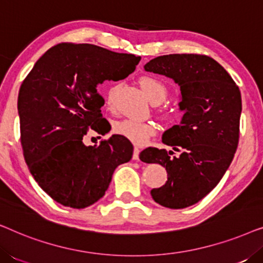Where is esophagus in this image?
<instances>
[{"label":"esophagus","instance_id":"obj_1","mask_svg":"<svg viewBox=\"0 0 263 263\" xmlns=\"http://www.w3.org/2000/svg\"><path fill=\"white\" fill-rule=\"evenodd\" d=\"M139 154H140V149L138 147H135L134 148V153H133V159L134 160H139Z\"/></svg>","mask_w":263,"mask_h":263}]
</instances>
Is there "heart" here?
<instances>
[{"label":"heart","instance_id":"heart-1","mask_svg":"<svg viewBox=\"0 0 263 263\" xmlns=\"http://www.w3.org/2000/svg\"><path fill=\"white\" fill-rule=\"evenodd\" d=\"M140 86H141L143 92L147 98L153 104H159L164 102L167 96V88L164 82L158 80L153 77H141L140 78ZM112 100V92H110L107 104L111 105ZM167 114V112H164ZM112 130L115 134L122 136V138L129 140L134 145L142 146L148 141V139L156 133L153 123L147 121H138L130 120V118H124V120L116 121L112 125Z\"/></svg>","mask_w":263,"mask_h":263}]
</instances>
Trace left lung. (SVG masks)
Returning a JSON list of instances; mask_svg holds the SVG:
<instances>
[{
    "label": "left lung",
    "mask_w": 263,
    "mask_h": 263,
    "mask_svg": "<svg viewBox=\"0 0 263 263\" xmlns=\"http://www.w3.org/2000/svg\"><path fill=\"white\" fill-rule=\"evenodd\" d=\"M145 70L174 79L181 88V123L163 134V142L179 152L148 147L145 163L166 168L167 181L151 190L161 206H193L213 190L235 157L239 140L242 97L236 82L217 61L197 53H172L151 60Z\"/></svg>",
    "instance_id": "1"
}]
</instances>
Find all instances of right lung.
Here are the masks:
<instances>
[{
    "instance_id": "right-lung-1",
    "label": "right lung",
    "mask_w": 263,
    "mask_h": 263,
    "mask_svg": "<svg viewBox=\"0 0 263 263\" xmlns=\"http://www.w3.org/2000/svg\"><path fill=\"white\" fill-rule=\"evenodd\" d=\"M140 60L92 44L60 43L25 78L17 97L25 161L56 202L78 210L91 206L104 196L115 168L132 159V143L120 135L98 146H85L82 138L89 128L109 132L101 121L105 100L99 85L125 79Z\"/></svg>"
}]
</instances>
